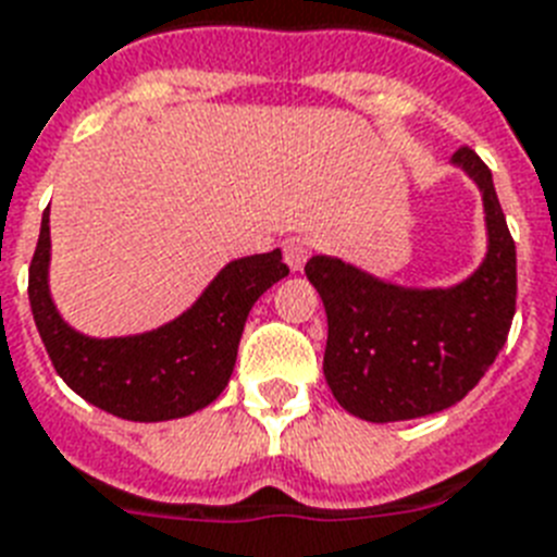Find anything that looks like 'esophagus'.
Returning a JSON list of instances; mask_svg holds the SVG:
<instances>
[{
  "instance_id": "1",
  "label": "esophagus",
  "mask_w": 557,
  "mask_h": 557,
  "mask_svg": "<svg viewBox=\"0 0 557 557\" xmlns=\"http://www.w3.org/2000/svg\"><path fill=\"white\" fill-rule=\"evenodd\" d=\"M311 255V243L306 237H286L283 243V257H286V263L292 265L294 271H300L306 265Z\"/></svg>"
}]
</instances>
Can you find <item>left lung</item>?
I'll return each instance as SVG.
<instances>
[{
  "instance_id": "obj_1",
  "label": "left lung",
  "mask_w": 557,
  "mask_h": 557,
  "mask_svg": "<svg viewBox=\"0 0 557 557\" xmlns=\"http://www.w3.org/2000/svg\"><path fill=\"white\" fill-rule=\"evenodd\" d=\"M451 162L478 183L486 211L490 248L472 277L451 288H404L337 257L306 263L329 318L325 383L360 420L395 423L455 406L495 363L512 325L518 263L492 171L467 146Z\"/></svg>"
}]
</instances>
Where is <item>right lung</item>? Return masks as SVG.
I'll use <instances>...</instances> for the list:
<instances>
[{"label": "right lung", "mask_w": 557, "mask_h": 557, "mask_svg": "<svg viewBox=\"0 0 557 557\" xmlns=\"http://www.w3.org/2000/svg\"><path fill=\"white\" fill-rule=\"evenodd\" d=\"M51 225L42 214L28 274L36 329L53 369L76 395L122 420L157 423L194 414L228 386L248 311L288 274L280 248L225 265L200 300L171 323L131 337H85L59 318L48 288Z\"/></svg>", "instance_id": "1"}]
</instances>
